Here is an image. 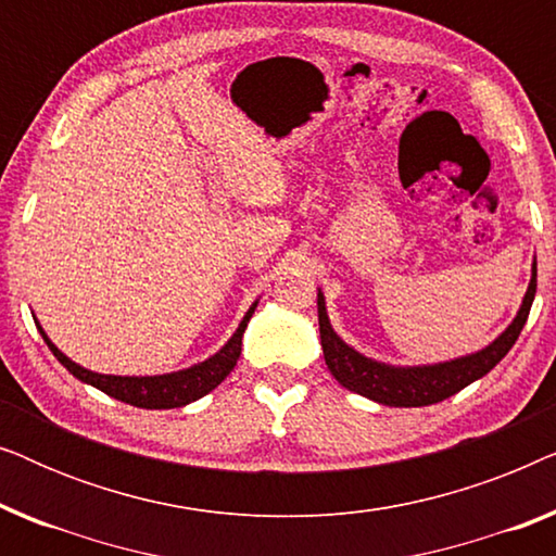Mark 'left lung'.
<instances>
[{
    "instance_id": "8db88e82",
    "label": "left lung",
    "mask_w": 556,
    "mask_h": 556,
    "mask_svg": "<svg viewBox=\"0 0 556 556\" xmlns=\"http://www.w3.org/2000/svg\"><path fill=\"white\" fill-rule=\"evenodd\" d=\"M536 293V263L531 265V280L527 293H523L519 314L508 329L483 346L481 352L458 356L451 362L438 364H417V367H394L377 359H369L349 346L337 331L331 329L329 314H326V299L318 288V331H321V346L326 367L337 382L346 390H352L362 397L375 400L387 407H425L435 405L453 397L463 387H468L476 379L496 367V364L508 354V349L516 344L519 333L529 318V308L534 303Z\"/></svg>"
}]
</instances>
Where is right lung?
<instances>
[{
	"label": "right lung",
	"instance_id": "1",
	"mask_svg": "<svg viewBox=\"0 0 556 556\" xmlns=\"http://www.w3.org/2000/svg\"><path fill=\"white\" fill-rule=\"evenodd\" d=\"M255 306L248 308V314L242 316L238 331L227 339V344L204 359L200 364H192V367L169 371V375H154V377H118V375H98V371H90L80 364H75L71 356H65L60 349L48 339V333L40 329L45 344L50 346V352L55 354V359L63 364V367L71 371L73 377H78L80 382H86L96 390H101L113 400L126 402V405L143 407V409H174L185 407L189 402L204 397V394L215 390V387L223 382V379L235 369V364L240 359V346H242V333L248 329L250 316L255 314Z\"/></svg>",
	"mask_w": 556,
	"mask_h": 556
}]
</instances>
